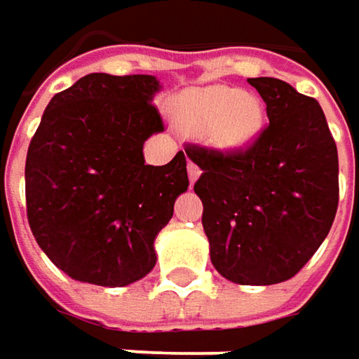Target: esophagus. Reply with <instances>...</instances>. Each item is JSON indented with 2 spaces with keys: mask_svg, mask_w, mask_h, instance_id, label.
<instances>
[{
  "mask_svg": "<svg viewBox=\"0 0 359 359\" xmlns=\"http://www.w3.org/2000/svg\"><path fill=\"white\" fill-rule=\"evenodd\" d=\"M189 179H191V182H195V180L199 179V175H201V168L193 162V160H189Z\"/></svg>",
  "mask_w": 359,
  "mask_h": 359,
  "instance_id": "34e87169",
  "label": "esophagus"
}]
</instances>
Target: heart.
I'll use <instances>...</instances> for the list:
<instances>
[{"label": "heart", "mask_w": 359, "mask_h": 359, "mask_svg": "<svg viewBox=\"0 0 359 359\" xmlns=\"http://www.w3.org/2000/svg\"><path fill=\"white\" fill-rule=\"evenodd\" d=\"M175 121L187 133H208L222 149H243L263 129V107L255 96L230 86L187 90L175 100Z\"/></svg>", "instance_id": "b5f03b06"}]
</instances>
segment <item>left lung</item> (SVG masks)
Returning a JSON list of instances; mask_svg holds the SVG:
<instances>
[{"label": "left lung", "instance_id": "1", "mask_svg": "<svg viewBox=\"0 0 359 359\" xmlns=\"http://www.w3.org/2000/svg\"><path fill=\"white\" fill-rule=\"evenodd\" d=\"M269 123L243 149L187 144L203 170L195 193L213 267L234 283L294 277L327 238L339 203V160L320 104L277 78H250Z\"/></svg>", "mask_w": 359, "mask_h": 359}]
</instances>
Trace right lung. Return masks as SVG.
Returning a JSON list of instances; mask_svg holds the SVG:
<instances>
[{
	"instance_id": "add662e5",
	"label": "right lung",
	"mask_w": 359,
	"mask_h": 359,
	"mask_svg": "<svg viewBox=\"0 0 359 359\" xmlns=\"http://www.w3.org/2000/svg\"><path fill=\"white\" fill-rule=\"evenodd\" d=\"M154 76L88 74L55 94L26 154V215L39 246L72 279L121 287L156 265L154 241L187 191V156L144 160L164 131Z\"/></svg>"
}]
</instances>
